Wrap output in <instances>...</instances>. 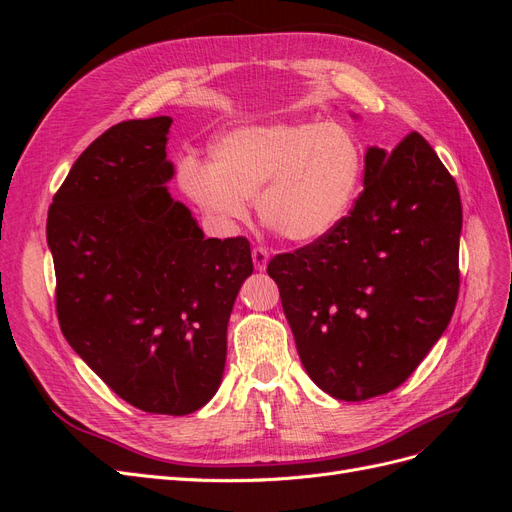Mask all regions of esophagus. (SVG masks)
<instances>
[{"label":"esophagus","instance_id":"1","mask_svg":"<svg viewBox=\"0 0 512 512\" xmlns=\"http://www.w3.org/2000/svg\"><path fill=\"white\" fill-rule=\"evenodd\" d=\"M252 260H254L256 271H265L267 265H269V250H267V247H254Z\"/></svg>","mask_w":512,"mask_h":512}]
</instances>
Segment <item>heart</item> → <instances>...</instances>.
Returning a JSON list of instances; mask_svg holds the SVG:
<instances>
[{
	"instance_id": "1",
	"label": "heart",
	"mask_w": 512,
	"mask_h": 512,
	"mask_svg": "<svg viewBox=\"0 0 512 512\" xmlns=\"http://www.w3.org/2000/svg\"><path fill=\"white\" fill-rule=\"evenodd\" d=\"M209 164L183 162L179 181L192 203L230 230L250 218L292 243L327 237L359 194L365 153L339 123L275 119L222 134Z\"/></svg>"
}]
</instances>
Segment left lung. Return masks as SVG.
I'll return each instance as SVG.
<instances>
[{"label": "left lung", "instance_id": "left-lung-1", "mask_svg": "<svg viewBox=\"0 0 512 512\" xmlns=\"http://www.w3.org/2000/svg\"><path fill=\"white\" fill-rule=\"evenodd\" d=\"M363 192L327 237L269 262L301 363L324 393L363 401L406 382L459 294L461 198L425 138L369 147Z\"/></svg>", "mask_w": 512, "mask_h": 512}]
</instances>
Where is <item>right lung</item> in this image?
<instances>
[{"label":"right lung","mask_w":512,"mask_h":512,"mask_svg":"<svg viewBox=\"0 0 512 512\" xmlns=\"http://www.w3.org/2000/svg\"><path fill=\"white\" fill-rule=\"evenodd\" d=\"M170 117L96 138L53 198L46 241L72 350L134 408L183 416L218 393L250 241L205 239L170 196Z\"/></svg>","instance_id":"1"}]
</instances>
